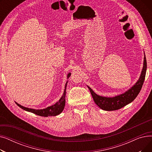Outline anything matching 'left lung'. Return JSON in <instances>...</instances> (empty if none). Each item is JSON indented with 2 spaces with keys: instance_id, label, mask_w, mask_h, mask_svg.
Here are the masks:
<instances>
[{
  "instance_id": "1",
  "label": "left lung",
  "mask_w": 152,
  "mask_h": 152,
  "mask_svg": "<svg viewBox=\"0 0 152 152\" xmlns=\"http://www.w3.org/2000/svg\"><path fill=\"white\" fill-rule=\"evenodd\" d=\"M147 70V60L144 53L143 66L139 80L131 89L127 90L124 94L116 95L113 97H106L95 94L88 86V88L91 93L95 103L102 110L106 111H114L119 110L132 102L137 97L139 94L145 77Z\"/></svg>"
}]
</instances>
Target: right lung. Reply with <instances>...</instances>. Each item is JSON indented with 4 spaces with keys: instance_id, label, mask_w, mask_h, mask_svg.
<instances>
[{
    "instance_id": "1",
    "label": "right lung",
    "mask_w": 152,
    "mask_h": 152,
    "mask_svg": "<svg viewBox=\"0 0 152 152\" xmlns=\"http://www.w3.org/2000/svg\"><path fill=\"white\" fill-rule=\"evenodd\" d=\"M71 73H68L67 75V79L70 77ZM68 83V81L65 84V90H64L63 94L60 98V99L55 103V104L50 106L49 107H47L44 109H41V110H35L33 108H29L23 107L20 104H18V103L15 102L17 103V105L22 108L23 110L29 111V112L33 113L34 114H36L38 116H44V117H47V116H57L59 114H60L64 108H65V95H66V85Z\"/></svg>"
}]
</instances>
